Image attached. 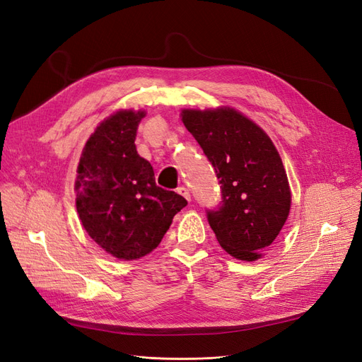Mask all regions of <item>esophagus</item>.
I'll return each instance as SVG.
<instances>
[{"label":"esophagus","instance_id":"esophagus-1","mask_svg":"<svg viewBox=\"0 0 362 362\" xmlns=\"http://www.w3.org/2000/svg\"><path fill=\"white\" fill-rule=\"evenodd\" d=\"M177 192H179L182 197H185L186 200L191 202V194H189V189L186 188V186H180V188H177Z\"/></svg>","mask_w":362,"mask_h":362}]
</instances>
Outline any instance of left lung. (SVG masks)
Masks as SVG:
<instances>
[{
    "mask_svg": "<svg viewBox=\"0 0 362 362\" xmlns=\"http://www.w3.org/2000/svg\"><path fill=\"white\" fill-rule=\"evenodd\" d=\"M221 185V202L207 209L209 226L230 255L254 262L281 231L290 211L284 165L263 129L231 108L182 112Z\"/></svg>",
    "mask_w": 362,
    "mask_h": 362,
    "instance_id": "obj_1",
    "label": "left lung"
}]
</instances>
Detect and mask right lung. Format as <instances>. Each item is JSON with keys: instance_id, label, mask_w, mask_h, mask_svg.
<instances>
[{"instance_id": "obj_1", "label": "right lung", "mask_w": 362, "mask_h": 362, "mask_svg": "<svg viewBox=\"0 0 362 362\" xmlns=\"http://www.w3.org/2000/svg\"><path fill=\"white\" fill-rule=\"evenodd\" d=\"M143 111H119L102 122L84 147L76 177V211L98 245L122 260L153 251L188 204L155 182L150 162L136 153Z\"/></svg>"}]
</instances>
